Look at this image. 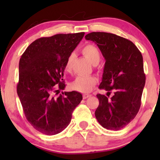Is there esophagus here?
<instances>
[{"label": "esophagus", "mask_w": 160, "mask_h": 160, "mask_svg": "<svg viewBox=\"0 0 160 160\" xmlns=\"http://www.w3.org/2000/svg\"><path fill=\"white\" fill-rule=\"evenodd\" d=\"M90 96L91 95H89V94H84V95H83V98H84V99H87V98L90 97Z\"/></svg>", "instance_id": "obj_1"}]
</instances>
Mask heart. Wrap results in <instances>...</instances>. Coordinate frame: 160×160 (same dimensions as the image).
<instances>
[{"label":"heart","instance_id":"b5f03b06","mask_svg":"<svg viewBox=\"0 0 160 160\" xmlns=\"http://www.w3.org/2000/svg\"><path fill=\"white\" fill-rule=\"evenodd\" d=\"M82 54L90 61L93 65H97L100 60V52L97 47L93 44H87L84 47ZM76 54H70L65 62V70L71 71L73 67V63L75 60ZM98 80L95 76H78L71 83V87L74 90L80 92L87 93L92 90L94 87L97 84Z\"/></svg>","mask_w":160,"mask_h":160}]
</instances>
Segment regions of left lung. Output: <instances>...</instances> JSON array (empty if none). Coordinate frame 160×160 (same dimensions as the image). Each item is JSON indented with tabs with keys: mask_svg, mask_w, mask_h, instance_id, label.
Wrapping results in <instances>:
<instances>
[{
	"mask_svg": "<svg viewBox=\"0 0 160 160\" xmlns=\"http://www.w3.org/2000/svg\"><path fill=\"white\" fill-rule=\"evenodd\" d=\"M95 42L104 57L99 88L114 95L111 98L98 94L99 106L95 117L100 125L119 130L130 123L138 112L145 86L143 57L132 41L113 33L92 32L85 36Z\"/></svg>",
	"mask_w": 160,
	"mask_h": 160,
	"instance_id": "left-lung-1",
	"label": "left lung"
}]
</instances>
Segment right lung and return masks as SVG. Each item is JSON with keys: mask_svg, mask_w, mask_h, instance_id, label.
<instances>
[{"mask_svg": "<svg viewBox=\"0 0 160 160\" xmlns=\"http://www.w3.org/2000/svg\"><path fill=\"white\" fill-rule=\"evenodd\" d=\"M84 36L82 32L40 38L29 45L19 60L17 95L26 119L43 134L53 135L65 130L82 101L78 92L58 97L54 93L65 88V62Z\"/></svg>", "mask_w": 160, "mask_h": 160, "instance_id": "add662e5", "label": "right lung"}]
</instances>
